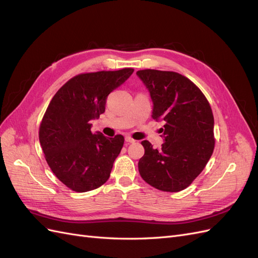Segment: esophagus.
Returning <instances> with one entry per match:
<instances>
[{
	"mask_svg": "<svg viewBox=\"0 0 258 258\" xmlns=\"http://www.w3.org/2000/svg\"><path fill=\"white\" fill-rule=\"evenodd\" d=\"M124 141H126L127 143H135L136 140H134V139L130 138V137H126V138H124Z\"/></svg>",
	"mask_w": 258,
	"mask_h": 258,
	"instance_id": "34e87169",
	"label": "esophagus"
}]
</instances>
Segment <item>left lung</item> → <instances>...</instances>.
<instances>
[{
    "mask_svg": "<svg viewBox=\"0 0 258 258\" xmlns=\"http://www.w3.org/2000/svg\"><path fill=\"white\" fill-rule=\"evenodd\" d=\"M137 75L150 91L153 119L165 121L161 148L144 140L140 175L162 191H181L205 169L214 150V117L201 90L171 71L141 70Z\"/></svg>",
    "mask_w": 258,
    "mask_h": 258,
    "instance_id": "8db88e82",
    "label": "left lung"
}]
</instances>
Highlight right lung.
<instances>
[{"instance_id": "obj_1", "label": "right lung", "mask_w": 258, "mask_h": 258, "mask_svg": "<svg viewBox=\"0 0 258 258\" xmlns=\"http://www.w3.org/2000/svg\"><path fill=\"white\" fill-rule=\"evenodd\" d=\"M134 69L74 76L56 92L40 126V143L49 168L70 189L85 192L103 185L124 139L92 134L91 120L105 111L107 96Z\"/></svg>"}]
</instances>
